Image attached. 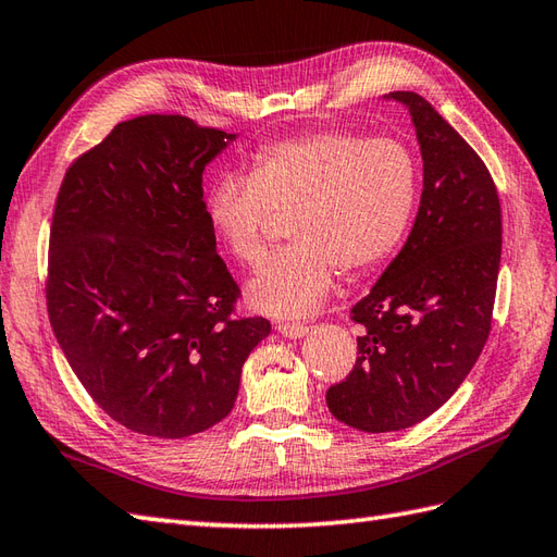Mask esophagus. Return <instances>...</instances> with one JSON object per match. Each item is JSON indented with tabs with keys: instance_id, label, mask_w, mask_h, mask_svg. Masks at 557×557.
<instances>
[{
	"instance_id": "obj_1",
	"label": "esophagus",
	"mask_w": 557,
	"mask_h": 557,
	"mask_svg": "<svg viewBox=\"0 0 557 557\" xmlns=\"http://www.w3.org/2000/svg\"><path fill=\"white\" fill-rule=\"evenodd\" d=\"M276 331L281 333V336H286V338H302V336H307V333H310V326H307V324H295V321H278Z\"/></svg>"
}]
</instances>
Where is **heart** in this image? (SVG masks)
Wrapping results in <instances>:
<instances>
[{
	"label": "heart",
	"mask_w": 557,
	"mask_h": 557,
	"mask_svg": "<svg viewBox=\"0 0 557 557\" xmlns=\"http://www.w3.org/2000/svg\"><path fill=\"white\" fill-rule=\"evenodd\" d=\"M417 162L395 138L319 131L267 145L250 176L219 178L207 221L238 262L267 252L271 212L290 214V247L247 281L245 298L269 317H307L333 288L336 269L357 276L395 252L412 221Z\"/></svg>",
	"instance_id": "heart-1"
}]
</instances>
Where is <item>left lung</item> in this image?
Wrapping results in <instances>:
<instances>
[{"label": "left lung", "instance_id": "left-lung-1", "mask_svg": "<svg viewBox=\"0 0 557 557\" xmlns=\"http://www.w3.org/2000/svg\"><path fill=\"white\" fill-rule=\"evenodd\" d=\"M412 119L422 197L403 250L350 314L364 326L357 360L331 386L338 422L367 434L434 414L484 350L500 269V202L479 154L417 92H391Z\"/></svg>", "mask_w": 557, "mask_h": 557}]
</instances>
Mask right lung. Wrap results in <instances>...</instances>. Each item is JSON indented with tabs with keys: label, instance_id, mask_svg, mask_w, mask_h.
<instances>
[{
	"label": "right lung",
	"instance_id": "add662e5",
	"mask_svg": "<svg viewBox=\"0 0 557 557\" xmlns=\"http://www.w3.org/2000/svg\"><path fill=\"white\" fill-rule=\"evenodd\" d=\"M236 138L171 114L121 121L59 188L49 321L85 391L135 434L221 422L271 333L262 317H231L240 290L202 200V171Z\"/></svg>",
	"mask_w": 557,
	"mask_h": 557
}]
</instances>
